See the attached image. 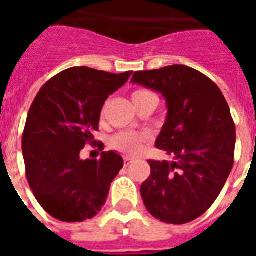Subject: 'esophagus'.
I'll list each match as a JSON object with an SVG mask.
<instances>
[{
    "label": "esophagus",
    "mask_w": 256,
    "mask_h": 256,
    "mask_svg": "<svg viewBox=\"0 0 256 256\" xmlns=\"http://www.w3.org/2000/svg\"><path fill=\"white\" fill-rule=\"evenodd\" d=\"M123 160H124V166H128V164L133 162V159H132L130 156H124V158H123Z\"/></svg>",
    "instance_id": "34e87169"
}]
</instances>
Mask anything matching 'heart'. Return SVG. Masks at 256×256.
<instances>
[{
	"label": "heart",
	"mask_w": 256,
	"mask_h": 256,
	"mask_svg": "<svg viewBox=\"0 0 256 256\" xmlns=\"http://www.w3.org/2000/svg\"><path fill=\"white\" fill-rule=\"evenodd\" d=\"M152 93L145 89H138L134 90L132 93V100H133L134 106H137L141 104L142 101L146 98L152 97ZM146 140V134L144 133H137V132H119L111 138V146L114 150L122 152L124 155H137L142 144Z\"/></svg>",
	"instance_id": "b5f03b06"
}]
</instances>
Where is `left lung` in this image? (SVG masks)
Segmentation results:
<instances>
[{
	"label": "left lung",
	"instance_id": "left-lung-1",
	"mask_svg": "<svg viewBox=\"0 0 256 256\" xmlns=\"http://www.w3.org/2000/svg\"><path fill=\"white\" fill-rule=\"evenodd\" d=\"M132 82L166 98L167 119L155 145L174 158L148 160L150 176L141 185L145 207L162 222L188 224L212 206L234 163L229 106L208 76L188 66L137 71Z\"/></svg>",
	"mask_w": 256,
	"mask_h": 256
}]
</instances>
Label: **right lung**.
Segmentation results:
<instances>
[{"label": "right lung", "mask_w": 256, "mask_h": 256, "mask_svg": "<svg viewBox=\"0 0 256 256\" xmlns=\"http://www.w3.org/2000/svg\"><path fill=\"white\" fill-rule=\"evenodd\" d=\"M132 71L111 74L89 67L64 70L44 84L32 101L22 137L26 177L41 207L63 222H82L101 211L122 156L102 152L80 160L94 144L101 108L128 82Z\"/></svg>", "instance_id": "right-lung-1"}]
</instances>
